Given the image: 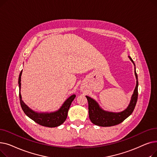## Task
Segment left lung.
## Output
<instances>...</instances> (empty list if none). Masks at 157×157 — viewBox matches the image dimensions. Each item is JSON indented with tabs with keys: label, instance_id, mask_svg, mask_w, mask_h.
I'll list each match as a JSON object with an SVG mask.
<instances>
[{
	"label": "left lung",
	"instance_id": "8db88e82",
	"mask_svg": "<svg viewBox=\"0 0 157 157\" xmlns=\"http://www.w3.org/2000/svg\"><path fill=\"white\" fill-rule=\"evenodd\" d=\"M131 62L135 66V63L131 57L128 56ZM134 72L136 78V86L134 89V93L132 95L130 103L127 108L123 111L119 113H114L108 111H104L100 107L98 102L94 98L86 96L88 102V113L89 118L94 124L101 127H111L120 124L124 121L132 113L135 106L137 103L138 97V79L137 74L136 71V67H134Z\"/></svg>",
	"mask_w": 157,
	"mask_h": 157
}]
</instances>
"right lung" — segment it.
Wrapping results in <instances>:
<instances>
[{
  "label": "right lung",
  "instance_id": "add662e5",
  "mask_svg": "<svg viewBox=\"0 0 157 157\" xmlns=\"http://www.w3.org/2000/svg\"><path fill=\"white\" fill-rule=\"evenodd\" d=\"M22 71H21L18 78L19 96L21 107L27 116L38 124L47 127H56L60 126L65 121L67 117V113L72 102L75 98L76 95H72L63 102L60 109L51 113H38L33 111L23 101L21 95V76Z\"/></svg>",
  "mask_w": 157,
  "mask_h": 157
}]
</instances>
